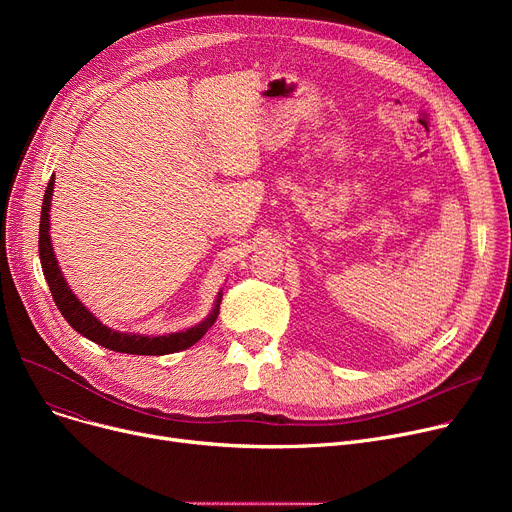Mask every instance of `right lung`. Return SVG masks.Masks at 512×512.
Instances as JSON below:
<instances>
[{
    "mask_svg": "<svg viewBox=\"0 0 512 512\" xmlns=\"http://www.w3.org/2000/svg\"><path fill=\"white\" fill-rule=\"evenodd\" d=\"M51 193H53V176L49 178V184H47L45 195H43L41 224H39V257H41V265H43V276L49 284L53 301H56L60 313L78 334H83L85 338L93 340L95 344H99L103 348H110V351L126 353V355H170V353L184 351V348L193 346L195 342H199L205 336V332L215 324V319H218L222 294L218 297V301H215L213 311L207 315V319L201 321L199 326L186 330V332L168 334V336L122 334V332L105 328L99 319H95L68 288L64 276L60 272V267H58L56 255H53L51 236H49Z\"/></svg>",
    "mask_w": 512,
    "mask_h": 512,
    "instance_id": "right-lung-1",
    "label": "right lung"
}]
</instances>
